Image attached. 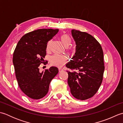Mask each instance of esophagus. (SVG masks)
Masks as SVG:
<instances>
[{
    "label": "esophagus",
    "instance_id": "1",
    "mask_svg": "<svg viewBox=\"0 0 123 123\" xmlns=\"http://www.w3.org/2000/svg\"><path fill=\"white\" fill-rule=\"evenodd\" d=\"M62 71H63V69H61V68L59 69V72H61Z\"/></svg>",
    "mask_w": 123,
    "mask_h": 123
}]
</instances>
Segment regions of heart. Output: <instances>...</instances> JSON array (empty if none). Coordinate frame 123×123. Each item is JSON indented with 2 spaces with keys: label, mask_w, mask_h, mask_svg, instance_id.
<instances>
[{
  "label": "heart",
  "mask_w": 123,
  "mask_h": 123,
  "mask_svg": "<svg viewBox=\"0 0 123 123\" xmlns=\"http://www.w3.org/2000/svg\"><path fill=\"white\" fill-rule=\"evenodd\" d=\"M61 42L65 48L68 47L71 43V40L70 36L67 34H64L62 35L61 37ZM49 46V43L48 44V48ZM72 52H74V49H72ZM67 62V58L63 55H54L52 56L50 58L51 63L54 66L57 67H61L66 64Z\"/></svg>",
  "instance_id": "heart-1"
}]
</instances>
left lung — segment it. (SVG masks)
<instances>
[{
	"label": "left lung",
	"mask_w": 123,
	"mask_h": 123,
	"mask_svg": "<svg viewBox=\"0 0 123 123\" xmlns=\"http://www.w3.org/2000/svg\"><path fill=\"white\" fill-rule=\"evenodd\" d=\"M71 34L76 45L75 52L66 67L74 71H67L68 83L72 95L84 100L93 96L101 84L105 70L103 51L89 34L75 30H72Z\"/></svg>",
	"instance_id": "obj_1"
}]
</instances>
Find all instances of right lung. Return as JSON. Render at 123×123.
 Returning a JSON list of instances; mask_svg holds the SVG:
<instances>
[{
	"instance_id": "1",
	"label": "right lung",
	"mask_w": 123,
	"mask_h": 123,
	"mask_svg": "<svg viewBox=\"0 0 123 123\" xmlns=\"http://www.w3.org/2000/svg\"><path fill=\"white\" fill-rule=\"evenodd\" d=\"M59 29L42 28L26 34L18 41L13 54L16 77L20 89L33 99H39L49 91L51 80L57 74L58 68L51 67L42 72L39 66L45 57L48 41Z\"/></svg>"
}]
</instances>
